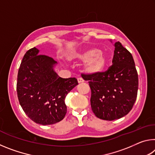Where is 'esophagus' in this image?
Instances as JSON below:
<instances>
[{"instance_id":"esophagus-1","label":"esophagus","mask_w":155,"mask_h":155,"mask_svg":"<svg viewBox=\"0 0 155 155\" xmlns=\"http://www.w3.org/2000/svg\"><path fill=\"white\" fill-rule=\"evenodd\" d=\"M77 80H78V83H83V82H84V80H83V78H81V77L78 78H77Z\"/></svg>"}]
</instances>
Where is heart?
<instances>
[{
  "instance_id": "1",
  "label": "heart",
  "mask_w": 155,
  "mask_h": 155,
  "mask_svg": "<svg viewBox=\"0 0 155 155\" xmlns=\"http://www.w3.org/2000/svg\"><path fill=\"white\" fill-rule=\"evenodd\" d=\"M69 61L83 60L84 72L89 74H97L106 67L107 57L103 51L91 48L74 52L68 56Z\"/></svg>"
}]
</instances>
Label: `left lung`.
Listing matches in <instances>:
<instances>
[{
  "label": "left lung",
  "instance_id": "8db88e82",
  "mask_svg": "<svg viewBox=\"0 0 155 155\" xmlns=\"http://www.w3.org/2000/svg\"><path fill=\"white\" fill-rule=\"evenodd\" d=\"M113 65L104 72L83 74L91 88V107L97 117L120 119L132 109L137 96L138 74L132 54L120 41L114 44Z\"/></svg>",
  "mask_w": 155,
  "mask_h": 155
}]
</instances>
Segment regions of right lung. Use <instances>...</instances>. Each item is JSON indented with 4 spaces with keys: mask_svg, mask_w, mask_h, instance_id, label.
<instances>
[{
    "mask_svg": "<svg viewBox=\"0 0 155 155\" xmlns=\"http://www.w3.org/2000/svg\"><path fill=\"white\" fill-rule=\"evenodd\" d=\"M39 52L34 47L23 57L18 73V98L23 111L33 122L53 124L64 118L65 98L78 81L76 78L59 77L54 70L57 62Z\"/></svg>",
    "mask_w": 155,
    "mask_h": 155,
    "instance_id": "1",
    "label": "right lung"
}]
</instances>
